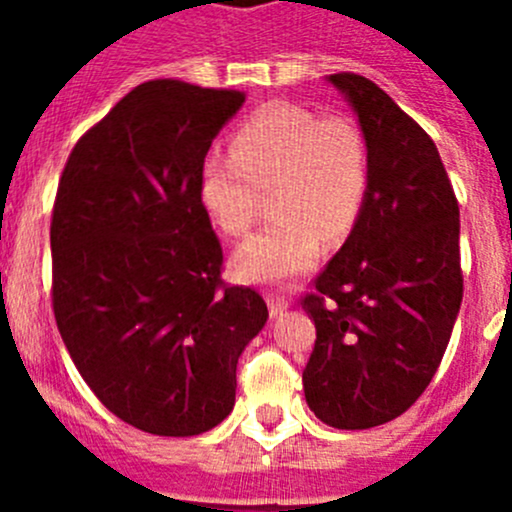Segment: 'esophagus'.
<instances>
[{
	"instance_id": "obj_1",
	"label": "esophagus",
	"mask_w": 512,
	"mask_h": 512,
	"mask_svg": "<svg viewBox=\"0 0 512 512\" xmlns=\"http://www.w3.org/2000/svg\"><path fill=\"white\" fill-rule=\"evenodd\" d=\"M267 307H270L272 317H277V314L285 312V309L289 307V302L285 297H280V294H270V297H267Z\"/></svg>"
}]
</instances>
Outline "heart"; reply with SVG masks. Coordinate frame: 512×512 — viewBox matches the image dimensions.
<instances>
[{
    "instance_id": "b5f03b06",
    "label": "heart",
    "mask_w": 512,
    "mask_h": 512,
    "mask_svg": "<svg viewBox=\"0 0 512 512\" xmlns=\"http://www.w3.org/2000/svg\"><path fill=\"white\" fill-rule=\"evenodd\" d=\"M371 185L369 146L352 118L317 116L272 103L235 131L230 156L210 153L198 173V200L225 235L252 225L260 193H270L272 223L232 257L240 280L280 285L312 270L322 240L339 245L364 210Z\"/></svg>"
}]
</instances>
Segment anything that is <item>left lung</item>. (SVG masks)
Returning <instances> with one entry per match:
<instances>
[{
    "label": "left lung",
    "instance_id": "1",
    "mask_svg": "<svg viewBox=\"0 0 512 512\" xmlns=\"http://www.w3.org/2000/svg\"><path fill=\"white\" fill-rule=\"evenodd\" d=\"M359 116L371 185L342 250L302 297L317 342L304 399L334 428L381 426L416 404L463 299L458 200L436 143L364 76H329Z\"/></svg>",
    "mask_w": 512,
    "mask_h": 512
}]
</instances>
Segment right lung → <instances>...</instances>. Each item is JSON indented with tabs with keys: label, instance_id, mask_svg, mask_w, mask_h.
Returning <instances> with one entry per match:
<instances>
[{
	"label": "right lung",
	"instance_id": "obj_1",
	"mask_svg": "<svg viewBox=\"0 0 512 512\" xmlns=\"http://www.w3.org/2000/svg\"><path fill=\"white\" fill-rule=\"evenodd\" d=\"M242 91L136 86L79 138L51 213L56 327L103 406L153 436H198L235 406L237 359L267 322L220 280L198 173Z\"/></svg>",
	"mask_w": 512,
	"mask_h": 512
}]
</instances>
